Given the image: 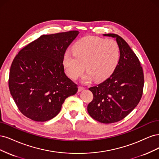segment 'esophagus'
Instances as JSON below:
<instances>
[{
    "label": "esophagus",
    "mask_w": 159,
    "mask_h": 159,
    "mask_svg": "<svg viewBox=\"0 0 159 159\" xmlns=\"http://www.w3.org/2000/svg\"><path fill=\"white\" fill-rule=\"evenodd\" d=\"M85 89L84 88V87H83V86H79V89H78V91L79 92H81V91H83V90H84Z\"/></svg>",
    "instance_id": "34e87169"
}]
</instances>
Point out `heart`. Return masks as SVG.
<instances>
[{"label": "heart", "instance_id": "heart-1", "mask_svg": "<svg viewBox=\"0 0 159 159\" xmlns=\"http://www.w3.org/2000/svg\"><path fill=\"white\" fill-rule=\"evenodd\" d=\"M74 53L66 52L63 63L66 73L74 80L85 70V80L100 82L114 73L120 59L119 45L115 40L94 36L79 39L73 47Z\"/></svg>", "mask_w": 159, "mask_h": 159}]
</instances>
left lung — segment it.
<instances>
[{
  "instance_id": "1",
  "label": "left lung",
  "mask_w": 159,
  "mask_h": 159,
  "mask_svg": "<svg viewBox=\"0 0 159 159\" xmlns=\"http://www.w3.org/2000/svg\"><path fill=\"white\" fill-rule=\"evenodd\" d=\"M103 35L116 38L120 49V59L108 79L89 88L94 98L87 110L95 120L111 124L125 118L139 104L144 75L139 59L124 39L115 34Z\"/></svg>"
}]
</instances>
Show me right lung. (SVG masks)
Segmentation results:
<instances>
[{
  "label": "right lung",
  "instance_id": "obj_1",
  "mask_svg": "<svg viewBox=\"0 0 159 159\" xmlns=\"http://www.w3.org/2000/svg\"><path fill=\"white\" fill-rule=\"evenodd\" d=\"M79 34L69 31L43 35L20 51L14 59L8 79L9 90L18 108L35 121L53 118L77 85L65 73L63 59Z\"/></svg>",
  "mask_w": 159,
  "mask_h": 159
}]
</instances>
